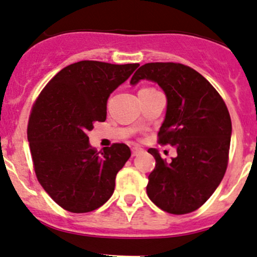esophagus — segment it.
I'll return each instance as SVG.
<instances>
[{
    "label": "esophagus",
    "instance_id": "obj_1",
    "mask_svg": "<svg viewBox=\"0 0 257 257\" xmlns=\"http://www.w3.org/2000/svg\"><path fill=\"white\" fill-rule=\"evenodd\" d=\"M140 153H143V149H140V148H138V147L132 148V155H133V156L139 155Z\"/></svg>",
    "mask_w": 257,
    "mask_h": 257
}]
</instances>
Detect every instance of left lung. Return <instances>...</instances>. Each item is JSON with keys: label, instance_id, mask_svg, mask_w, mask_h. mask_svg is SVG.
<instances>
[{"label": "left lung", "instance_id": "obj_1", "mask_svg": "<svg viewBox=\"0 0 257 257\" xmlns=\"http://www.w3.org/2000/svg\"><path fill=\"white\" fill-rule=\"evenodd\" d=\"M148 80L163 88L166 114L159 143L177 151L171 163L158 149L147 193L154 204L171 214L198 209L217 190L225 174L231 138V120L219 93L196 70L176 63H149L131 80L136 86Z\"/></svg>", "mask_w": 257, "mask_h": 257}]
</instances>
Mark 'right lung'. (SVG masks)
Masks as SVG:
<instances>
[{"mask_svg":"<svg viewBox=\"0 0 257 257\" xmlns=\"http://www.w3.org/2000/svg\"><path fill=\"white\" fill-rule=\"evenodd\" d=\"M139 64L113 65L83 60L69 65L49 81L32 109L28 142L40 185L64 209H97L114 192L115 176L131 158L125 144L101 154L87 133L107 117L110 93Z\"/></svg>","mask_w":257,"mask_h":257,"instance_id":"add662e5","label":"right lung"}]
</instances>
